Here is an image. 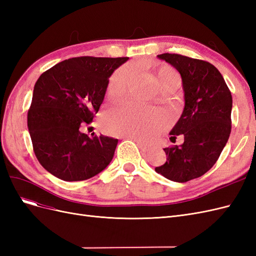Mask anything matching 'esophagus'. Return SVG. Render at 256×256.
I'll list each match as a JSON object with an SVG mask.
<instances>
[{"label": "esophagus", "instance_id": "34e87169", "mask_svg": "<svg viewBox=\"0 0 256 256\" xmlns=\"http://www.w3.org/2000/svg\"><path fill=\"white\" fill-rule=\"evenodd\" d=\"M134 140H136V138H134ZM136 142L138 143V146L140 147L142 152H148V150H152V147H150V145H147V144H145V143H143V142H141V141L136 140Z\"/></svg>", "mask_w": 256, "mask_h": 256}]
</instances>
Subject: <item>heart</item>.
Listing matches in <instances>:
<instances>
[{
	"label": "heart",
	"mask_w": 256,
	"mask_h": 256,
	"mask_svg": "<svg viewBox=\"0 0 256 256\" xmlns=\"http://www.w3.org/2000/svg\"><path fill=\"white\" fill-rule=\"evenodd\" d=\"M130 74L131 68L128 65L116 69L108 81L106 88V97L110 100L122 98L125 94ZM156 76L160 88L170 82L180 81L178 74L172 67L166 65L158 67ZM102 125L111 134L150 141L168 125V118L164 114L152 111L148 108L126 104L106 113Z\"/></svg>",
	"instance_id": "obj_1"
}]
</instances>
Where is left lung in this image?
I'll use <instances>...</instances> for the list:
<instances>
[{"instance_id": "1", "label": "left lung", "mask_w": 256, "mask_h": 256, "mask_svg": "<svg viewBox=\"0 0 256 256\" xmlns=\"http://www.w3.org/2000/svg\"><path fill=\"white\" fill-rule=\"evenodd\" d=\"M180 72L184 108L170 134L184 136V144L164 148L166 161L154 171L170 180L186 182L200 177L220 157L232 129L230 90L212 64L176 53L159 54Z\"/></svg>"}]
</instances>
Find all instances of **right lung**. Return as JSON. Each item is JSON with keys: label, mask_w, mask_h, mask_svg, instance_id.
<instances>
[{"label": "right lung", "mask_w": 256, "mask_h": 256, "mask_svg": "<svg viewBox=\"0 0 256 256\" xmlns=\"http://www.w3.org/2000/svg\"><path fill=\"white\" fill-rule=\"evenodd\" d=\"M128 58L80 56L46 70L35 83L28 112L33 150L49 173L85 180L110 164L118 138L81 132L99 111L110 76Z\"/></svg>", "instance_id": "obj_1"}]
</instances>
